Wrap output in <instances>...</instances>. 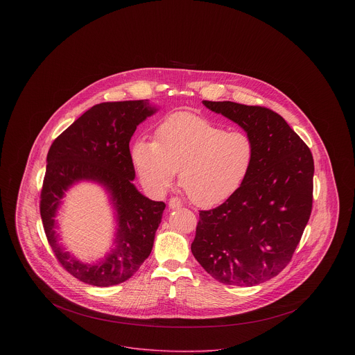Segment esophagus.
<instances>
[{"instance_id": "esophagus-1", "label": "esophagus", "mask_w": 355, "mask_h": 355, "mask_svg": "<svg viewBox=\"0 0 355 355\" xmlns=\"http://www.w3.org/2000/svg\"><path fill=\"white\" fill-rule=\"evenodd\" d=\"M168 206H169V209H180L183 206V203L179 198H171Z\"/></svg>"}]
</instances>
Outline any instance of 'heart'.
Listing matches in <instances>:
<instances>
[{
	"mask_svg": "<svg viewBox=\"0 0 355 355\" xmlns=\"http://www.w3.org/2000/svg\"><path fill=\"white\" fill-rule=\"evenodd\" d=\"M255 158L253 138L187 112L168 116L155 141H138L132 161L142 184L162 194L179 169V184L200 206L220 202L245 182Z\"/></svg>",
	"mask_w": 355,
	"mask_h": 355,
	"instance_id": "1",
	"label": "heart"
}]
</instances>
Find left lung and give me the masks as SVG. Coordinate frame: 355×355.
Returning <instances> with one entry per match:
<instances>
[{
	"label": "left lung",
	"instance_id": "obj_1",
	"mask_svg": "<svg viewBox=\"0 0 355 355\" xmlns=\"http://www.w3.org/2000/svg\"><path fill=\"white\" fill-rule=\"evenodd\" d=\"M239 124L255 145L252 171L230 198L200 210L191 252L217 282L255 286L291 261L313 206L314 161L287 121L263 106L203 101Z\"/></svg>",
	"mask_w": 355,
	"mask_h": 355
}]
</instances>
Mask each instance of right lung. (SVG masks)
I'll return each instance as SVG.
<instances>
[{"label":"right lung","instance_id":"add662e5","mask_svg":"<svg viewBox=\"0 0 355 355\" xmlns=\"http://www.w3.org/2000/svg\"><path fill=\"white\" fill-rule=\"evenodd\" d=\"M154 112L148 100L102 102L83 113L51 144L40 201L44 230L61 266L86 284H120L152 253L165 203L144 197L132 184L135 169L130 141L137 125ZM79 180L103 184L118 210L115 248L98 264L79 263L56 243V207L67 187Z\"/></svg>","mask_w":355,"mask_h":355}]
</instances>
